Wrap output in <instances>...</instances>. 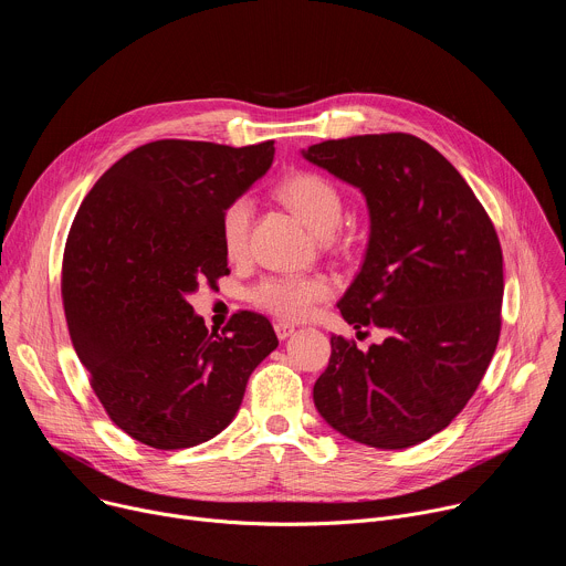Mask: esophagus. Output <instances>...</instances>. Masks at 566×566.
<instances>
[{
    "label": "esophagus",
    "instance_id": "obj_1",
    "mask_svg": "<svg viewBox=\"0 0 566 566\" xmlns=\"http://www.w3.org/2000/svg\"><path fill=\"white\" fill-rule=\"evenodd\" d=\"M275 334H277L280 340H286L295 334V327L289 325V322H275Z\"/></svg>",
    "mask_w": 566,
    "mask_h": 566
}]
</instances>
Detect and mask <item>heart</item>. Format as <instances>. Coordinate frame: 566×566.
<instances>
[{"mask_svg":"<svg viewBox=\"0 0 566 566\" xmlns=\"http://www.w3.org/2000/svg\"><path fill=\"white\" fill-rule=\"evenodd\" d=\"M277 197L286 203L317 237H329L343 221V197L338 188L315 172H295L277 186ZM253 221V201L232 199L219 219L223 253L237 260L247 253ZM332 286L319 275H271L249 291V302L282 319H302L311 308L327 300Z\"/></svg>","mask_w":566,"mask_h":566,"instance_id":"obj_1","label":"heart"}]
</instances>
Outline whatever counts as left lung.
I'll use <instances>...</instances> for the list:
<instances>
[{
	"label": "left lung",
	"mask_w": 566,
	"mask_h": 566,
	"mask_svg": "<svg viewBox=\"0 0 566 566\" xmlns=\"http://www.w3.org/2000/svg\"><path fill=\"white\" fill-rule=\"evenodd\" d=\"M365 195L369 244L338 308L385 332L360 352L332 336L313 402L352 441L402 450L450 426L502 332L504 262L491 217L450 160L412 134H365L302 149Z\"/></svg>",
	"instance_id": "left-lung-1"
}]
</instances>
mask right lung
Segmentation results:
<instances>
[{"label": "right lung", "instance_id": "1", "mask_svg": "<svg viewBox=\"0 0 566 566\" xmlns=\"http://www.w3.org/2000/svg\"><path fill=\"white\" fill-rule=\"evenodd\" d=\"M273 154V140L140 145L96 181L71 223L62 260L71 343L109 419L149 448L217 437L277 347L264 315L239 311L217 334L188 302L201 282L230 273L221 212L266 175Z\"/></svg>", "mask_w": 566, "mask_h": 566}]
</instances>
